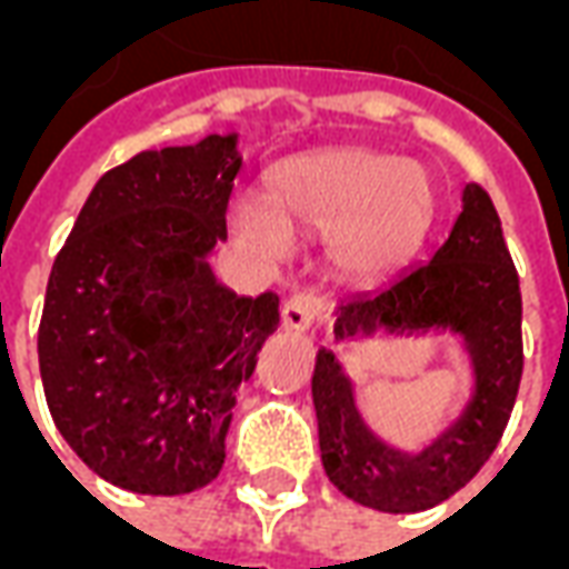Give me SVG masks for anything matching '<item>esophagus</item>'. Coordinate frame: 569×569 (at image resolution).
Segmentation results:
<instances>
[{
  "label": "esophagus",
  "instance_id": "34e87169",
  "mask_svg": "<svg viewBox=\"0 0 569 569\" xmlns=\"http://www.w3.org/2000/svg\"><path fill=\"white\" fill-rule=\"evenodd\" d=\"M322 310H326V301L320 296H313V292H296V296H289L283 301V308H280V322H283V329H308L310 322L322 317Z\"/></svg>",
  "mask_w": 569,
  "mask_h": 569
}]
</instances>
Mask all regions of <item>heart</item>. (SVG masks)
<instances>
[{
	"mask_svg": "<svg viewBox=\"0 0 569 569\" xmlns=\"http://www.w3.org/2000/svg\"><path fill=\"white\" fill-rule=\"evenodd\" d=\"M273 203L240 194L237 231L268 256L289 249V224L326 231V256L345 277H375L406 261L427 234L432 188L423 167L366 149H335L283 163Z\"/></svg>",
	"mask_w": 569,
	"mask_h": 569,
	"instance_id": "heart-1",
	"label": "heart"
}]
</instances>
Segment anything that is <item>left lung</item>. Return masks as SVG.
I'll return each instance as SVG.
<instances>
[{
  "label": "left lung",
  "instance_id": "left-lung-1",
  "mask_svg": "<svg viewBox=\"0 0 569 569\" xmlns=\"http://www.w3.org/2000/svg\"><path fill=\"white\" fill-rule=\"evenodd\" d=\"M383 329L460 335L476 371V393L423 451H399L359 418L353 383L332 350L322 347L310 381L322 469L359 506L393 515L423 512L457 493L488 463L509 423L525 369L518 271L485 188L476 182L463 188V210L427 261L396 273L375 292L338 305V341Z\"/></svg>",
  "mask_w": 569,
  "mask_h": 569
}]
</instances>
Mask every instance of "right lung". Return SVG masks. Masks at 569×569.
<instances>
[{
	"label": "right lung",
	"mask_w": 569,
	"mask_h": 569,
	"mask_svg": "<svg viewBox=\"0 0 569 569\" xmlns=\"http://www.w3.org/2000/svg\"><path fill=\"white\" fill-rule=\"evenodd\" d=\"M237 133L140 151L84 200L48 277L39 371L60 436L106 481L176 497L210 485L240 383L280 298L216 280Z\"/></svg>",
	"instance_id": "right-lung-1"
}]
</instances>
